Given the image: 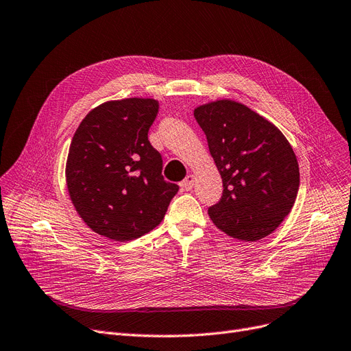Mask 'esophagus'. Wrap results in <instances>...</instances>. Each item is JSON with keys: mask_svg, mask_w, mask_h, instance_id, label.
<instances>
[{"mask_svg": "<svg viewBox=\"0 0 351 351\" xmlns=\"http://www.w3.org/2000/svg\"><path fill=\"white\" fill-rule=\"evenodd\" d=\"M193 182H195V178H193L192 175H188L182 182H180V186H182V189L185 191H191L193 188Z\"/></svg>", "mask_w": 351, "mask_h": 351, "instance_id": "34e87169", "label": "esophagus"}]
</instances>
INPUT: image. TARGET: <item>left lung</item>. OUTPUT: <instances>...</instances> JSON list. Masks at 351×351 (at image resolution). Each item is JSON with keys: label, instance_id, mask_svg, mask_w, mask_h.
Segmentation results:
<instances>
[{"label": "left lung", "instance_id": "1", "mask_svg": "<svg viewBox=\"0 0 351 351\" xmlns=\"http://www.w3.org/2000/svg\"><path fill=\"white\" fill-rule=\"evenodd\" d=\"M223 179V195L208 214L226 234L261 240L287 217L300 189L296 156L280 130L231 99L193 111Z\"/></svg>", "mask_w": 351, "mask_h": 351}]
</instances>
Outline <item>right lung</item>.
<instances>
[{"instance_id": "add662e5", "label": "right lung", "mask_w": 351, "mask_h": 351, "mask_svg": "<svg viewBox=\"0 0 351 351\" xmlns=\"http://www.w3.org/2000/svg\"><path fill=\"white\" fill-rule=\"evenodd\" d=\"M159 112L152 98L104 102L73 134L66 184L85 224L115 241L141 237L159 226L179 186L162 176L160 153L149 141Z\"/></svg>"}]
</instances>
